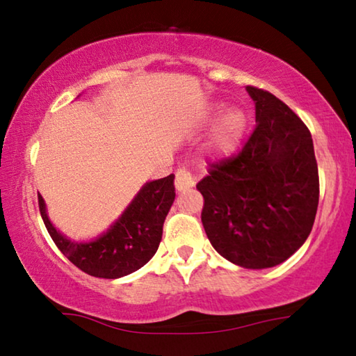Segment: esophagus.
I'll return each instance as SVG.
<instances>
[{"label":"esophagus","mask_w":356,"mask_h":356,"mask_svg":"<svg viewBox=\"0 0 356 356\" xmlns=\"http://www.w3.org/2000/svg\"><path fill=\"white\" fill-rule=\"evenodd\" d=\"M195 179H193L191 172L186 171L185 168H182V170H179L176 172V180H174V185H176V190L177 191H186L190 190L195 186Z\"/></svg>","instance_id":"1"}]
</instances>
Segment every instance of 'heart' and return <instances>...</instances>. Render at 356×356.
<instances>
[{"label":"heart","instance_id":"obj_1","mask_svg":"<svg viewBox=\"0 0 356 356\" xmlns=\"http://www.w3.org/2000/svg\"><path fill=\"white\" fill-rule=\"evenodd\" d=\"M248 127V119L246 114L238 108H231L221 118L218 127H216L212 144L218 154H231L236 149Z\"/></svg>","mask_w":356,"mask_h":356}]
</instances>
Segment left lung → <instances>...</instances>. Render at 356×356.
Returning a JSON list of instances; mask_svg holds the SVG:
<instances>
[{"mask_svg":"<svg viewBox=\"0 0 356 356\" xmlns=\"http://www.w3.org/2000/svg\"><path fill=\"white\" fill-rule=\"evenodd\" d=\"M256 129L237 155L209 165L196 188L202 226L213 248L243 268H270L308 238L318 206L311 134L273 94L246 86Z\"/></svg>","mask_w":356,"mask_h":356,"instance_id":"8db88e82","label":"left lung"}]
</instances>
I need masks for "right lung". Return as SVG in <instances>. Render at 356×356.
Segmentation results:
<instances>
[{"label":"right lung","mask_w":356,"mask_h":356,"mask_svg":"<svg viewBox=\"0 0 356 356\" xmlns=\"http://www.w3.org/2000/svg\"><path fill=\"white\" fill-rule=\"evenodd\" d=\"M39 196L42 220L53 242L69 261L95 278L116 280L146 265L159 250L163 222L176 197L174 174L143 185L124 213L110 229L91 242H72L48 220L45 201Z\"/></svg>","instance_id":"1"}]
</instances>
